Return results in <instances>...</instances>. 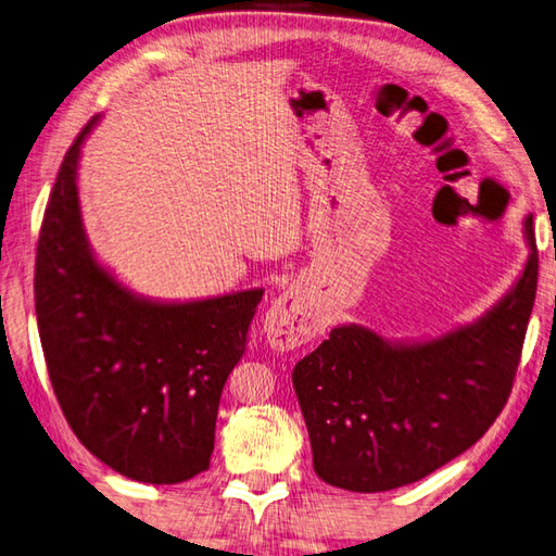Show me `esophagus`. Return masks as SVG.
<instances>
[{
  "mask_svg": "<svg viewBox=\"0 0 556 556\" xmlns=\"http://www.w3.org/2000/svg\"><path fill=\"white\" fill-rule=\"evenodd\" d=\"M316 331H319L316 309L300 288L282 292L266 312L264 333L276 350H292L309 343Z\"/></svg>",
  "mask_w": 556,
  "mask_h": 556,
  "instance_id": "34e87169",
  "label": "esophagus"
}]
</instances>
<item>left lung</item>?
Here are the masks:
<instances>
[{"instance_id": "8db88e82", "label": "left lung", "mask_w": 556, "mask_h": 556, "mask_svg": "<svg viewBox=\"0 0 556 556\" xmlns=\"http://www.w3.org/2000/svg\"><path fill=\"white\" fill-rule=\"evenodd\" d=\"M516 282L478 319L434 338L389 341L341 324L292 369L314 472L350 492H389L468 451L502 413L538 288L532 215Z\"/></svg>"}]
</instances>
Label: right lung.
<instances>
[{
    "instance_id": "obj_1",
    "label": "right lung",
    "mask_w": 556,
    "mask_h": 556,
    "mask_svg": "<svg viewBox=\"0 0 556 556\" xmlns=\"http://www.w3.org/2000/svg\"><path fill=\"white\" fill-rule=\"evenodd\" d=\"M66 151L45 211L36 314L66 422L98 460L136 482L177 484L211 463L225 381L264 288L201 300L134 292L96 256L78 199L81 146Z\"/></svg>"
}]
</instances>
